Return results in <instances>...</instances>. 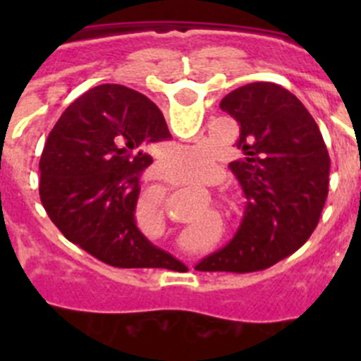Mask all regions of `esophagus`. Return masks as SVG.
<instances>
[{"mask_svg":"<svg viewBox=\"0 0 361 361\" xmlns=\"http://www.w3.org/2000/svg\"><path fill=\"white\" fill-rule=\"evenodd\" d=\"M159 177H161V178H164V180H173V178H171V175H170V171H168V170H166V168H164V166H159Z\"/></svg>","mask_w":361,"mask_h":361,"instance_id":"34e87169","label":"esophagus"}]
</instances>
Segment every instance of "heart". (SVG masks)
<instances>
[{
  "mask_svg": "<svg viewBox=\"0 0 361 361\" xmlns=\"http://www.w3.org/2000/svg\"><path fill=\"white\" fill-rule=\"evenodd\" d=\"M164 162L183 178H202L213 170L215 155L206 145L173 146L164 155Z\"/></svg>",
  "mask_w": 361,
  "mask_h": 361,
  "instance_id": "obj_1",
  "label": "heart"
}]
</instances>
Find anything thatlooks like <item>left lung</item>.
Segmentation results:
<instances>
[{
  "label": "left lung",
  "mask_w": 361,
  "mask_h": 361,
  "mask_svg": "<svg viewBox=\"0 0 361 361\" xmlns=\"http://www.w3.org/2000/svg\"><path fill=\"white\" fill-rule=\"evenodd\" d=\"M220 108L240 126L244 157L229 170L247 202L235 237L195 269H266L302 247L318 226L329 193V153L307 108L275 82L240 86Z\"/></svg>",
  "instance_id": "left-lung-1"
}]
</instances>
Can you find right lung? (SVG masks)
<instances>
[{
    "label": "right lung",
    "mask_w": 361,
    "mask_h": 361,
    "mask_svg": "<svg viewBox=\"0 0 361 361\" xmlns=\"http://www.w3.org/2000/svg\"><path fill=\"white\" fill-rule=\"evenodd\" d=\"M170 137L161 110L132 88L99 85L75 99L39 161L41 202L54 224L108 266L180 264L135 224L139 175L153 162L148 149Z\"/></svg>",
    "instance_id": "right-lung-1"
}]
</instances>
